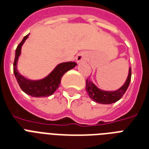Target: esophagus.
Returning <instances> with one entry per match:
<instances>
[{"label": "esophagus", "mask_w": 149, "mask_h": 149, "mask_svg": "<svg viewBox=\"0 0 149 149\" xmlns=\"http://www.w3.org/2000/svg\"><path fill=\"white\" fill-rule=\"evenodd\" d=\"M87 59V56L86 53H79L77 56H76V61L78 63H80V62H84V61H86Z\"/></svg>", "instance_id": "esophagus-1"}]
</instances>
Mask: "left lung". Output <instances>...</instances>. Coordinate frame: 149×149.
<instances>
[{"instance_id": "8db88e82", "label": "left lung", "mask_w": 149, "mask_h": 149, "mask_svg": "<svg viewBox=\"0 0 149 149\" xmlns=\"http://www.w3.org/2000/svg\"><path fill=\"white\" fill-rule=\"evenodd\" d=\"M130 79H131V68H130L128 77L124 85L116 91H104L98 89L89 79H86V89L89 97L93 101L103 104H109L121 99L129 86Z\"/></svg>"}]
</instances>
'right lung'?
<instances>
[{"label":"right lung","mask_w":149,"mask_h":149,"mask_svg":"<svg viewBox=\"0 0 149 149\" xmlns=\"http://www.w3.org/2000/svg\"><path fill=\"white\" fill-rule=\"evenodd\" d=\"M27 38L28 34L23 38L22 41L18 45L17 48L15 49V60L13 63V71L15 79L17 80L21 89L27 95L33 97H45L51 96L60 86L63 75L67 71L74 68L77 65V63L74 62L61 63L58 64L54 70L45 79L38 81H32L26 79L19 73L16 65H17L18 58L21 53L22 45Z\"/></svg>","instance_id":"obj_1"}]
</instances>
